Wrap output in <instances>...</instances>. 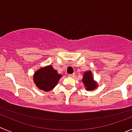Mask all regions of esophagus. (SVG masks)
Here are the masks:
<instances>
[{"instance_id":"obj_1","label":"esophagus","mask_w":132,"mask_h":132,"mask_svg":"<svg viewBox=\"0 0 132 132\" xmlns=\"http://www.w3.org/2000/svg\"><path fill=\"white\" fill-rule=\"evenodd\" d=\"M74 76H75V75H74V74H71V75H68L69 77H71V78H72Z\"/></svg>"}]
</instances>
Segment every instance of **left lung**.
I'll use <instances>...</instances> for the list:
<instances>
[{"instance_id": "1", "label": "left lung", "mask_w": 132, "mask_h": 132, "mask_svg": "<svg viewBox=\"0 0 132 132\" xmlns=\"http://www.w3.org/2000/svg\"><path fill=\"white\" fill-rule=\"evenodd\" d=\"M82 82L87 91H92L98 87L96 82L94 81L93 77L92 76V72L90 71H86L84 74Z\"/></svg>"}]
</instances>
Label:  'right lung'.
Segmentation results:
<instances>
[{"label":"right lung","instance_id":"right-lung-1","mask_svg":"<svg viewBox=\"0 0 132 132\" xmlns=\"http://www.w3.org/2000/svg\"><path fill=\"white\" fill-rule=\"evenodd\" d=\"M61 76L54 69L52 65H48L36 71L33 80L37 88L47 92L57 85Z\"/></svg>","mask_w":132,"mask_h":132}]
</instances>
